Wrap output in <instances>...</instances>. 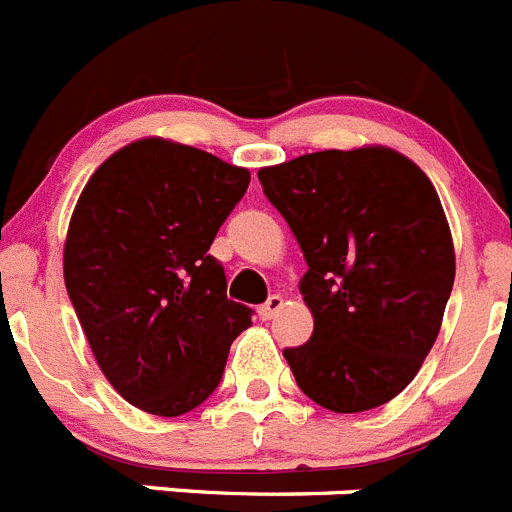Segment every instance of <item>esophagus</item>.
<instances>
[{"mask_svg": "<svg viewBox=\"0 0 512 512\" xmlns=\"http://www.w3.org/2000/svg\"><path fill=\"white\" fill-rule=\"evenodd\" d=\"M282 305H285L282 295H272V298L266 300V303L259 308V318H261V321H272L279 310H282Z\"/></svg>", "mask_w": 512, "mask_h": 512, "instance_id": "34e87169", "label": "esophagus"}]
</instances>
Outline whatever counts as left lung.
I'll return each mask as SVG.
<instances>
[{
    "mask_svg": "<svg viewBox=\"0 0 512 512\" xmlns=\"http://www.w3.org/2000/svg\"><path fill=\"white\" fill-rule=\"evenodd\" d=\"M303 248L313 336L285 355L300 391L339 414L399 396L438 339L456 256L430 178L388 147L326 150L261 168Z\"/></svg>",
    "mask_w": 512,
    "mask_h": 512,
    "instance_id": "8db88e82",
    "label": "left lung"
}]
</instances>
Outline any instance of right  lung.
Instances as JSON below:
<instances>
[{"mask_svg":"<svg viewBox=\"0 0 512 512\" xmlns=\"http://www.w3.org/2000/svg\"><path fill=\"white\" fill-rule=\"evenodd\" d=\"M248 181L204 150L139 139L95 170L74 207L69 300L103 375L142 412L181 417L207 401L251 326L209 253Z\"/></svg>","mask_w":512,"mask_h":512,"instance_id":"obj_1","label":"right lung"}]
</instances>
